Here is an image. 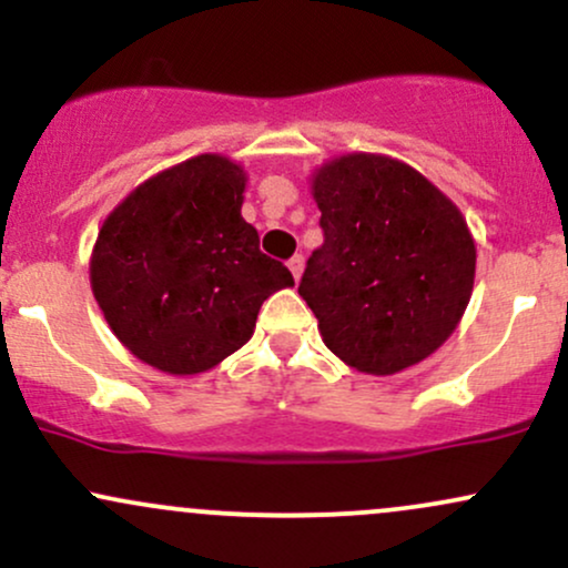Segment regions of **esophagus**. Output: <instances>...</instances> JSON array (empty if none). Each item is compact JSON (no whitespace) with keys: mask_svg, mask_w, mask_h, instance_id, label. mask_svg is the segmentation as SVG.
Listing matches in <instances>:
<instances>
[{"mask_svg":"<svg viewBox=\"0 0 568 568\" xmlns=\"http://www.w3.org/2000/svg\"><path fill=\"white\" fill-rule=\"evenodd\" d=\"M288 270L293 272V277H302V272H304V256H302V253H296V256H293L291 258V262H288Z\"/></svg>","mask_w":568,"mask_h":568,"instance_id":"obj_1","label":"esophagus"}]
</instances>
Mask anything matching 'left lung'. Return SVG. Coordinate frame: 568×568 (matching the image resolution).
<instances>
[{"instance_id": "obj_1", "label": "left lung", "mask_w": 568, "mask_h": 568, "mask_svg": "<svg viewBox=\"0 0 568 568\" xmlns=\"http://www.w3.org/2000/svg\"><path fill=\"white\" fill-rule=\"evenodd\" d=\"M310 192L325 243L298 296L338 361L400 374L454 334L475 283V240L452 197L403 160L349 152L317 165Z\"/></svg>"}]
</instances>
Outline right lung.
Instances as JSON below:
<instances>
[{"label": "right lung", "instance_id": "add662e5", "mask_svg": "<svg viewBox=\"0 0 568 568\" xmlns=\"http://www.w3.org/2000/svg\"><path fill=\"white\" fill-rule=\"evenodd\" d=\"M245 184L240 162L197 154L135 186L98 230V310L122 347L162 374L216 368L253 336L264 298L293 285L240 213Z\"/></svg>", "mask_w": 568, "mask_h": 568}]
</instances>
